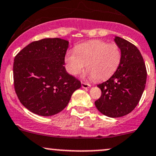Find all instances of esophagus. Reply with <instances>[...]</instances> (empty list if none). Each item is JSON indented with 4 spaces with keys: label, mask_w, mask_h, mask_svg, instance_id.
<instances>
[{
    "label": "esophagus",
    "mask_w": 156,
    "mask_h": 156,
    "mask_svg": "<svg viewBox=\"0 0 156 156\" xmlns=\"http://www.w3.org/2000/svg\"><path fill=\"white\" fill-rule=\"evenodd\" d=\"M81 85H82V87H83V89H89L90 86H91V85L89 84V83H84V82H82Z\"/></svg>",
    "instance_id": "obj_1"
}]
</instances>
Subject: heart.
<instances>
[{
	"label": "heart",
	"instance_id": "heart-1",
	"mask_svg": "<svg viewBox=\"0 0 156 156\" xmlns=\"http://www.w3.org/2000/svg\"><path fill=\"white\" fill-rule=\"evenodd\" d=\"M121 58V50L118 45L94 40L79 45L75 50L68 51L65 61L67 71L70 74H80L86 64L90 77L104 80L116 71Z\"/></svg>",
	"mask_w": 156,
	"mask_h": 156
}]
</instances>
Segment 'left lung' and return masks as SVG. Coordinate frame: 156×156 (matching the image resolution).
Instances as JSON below:
<instances>
[{
	"label": "left lung",
	"mask_w": 156,
	"mask_h": 156,
	"mask_svg": "<svg viewBox=\"0 0 156 156\" xmlns=\"http://www.w3.org/2000/svg\"><path fill=\"white\" fill-rule=\"evenodd\" d=\"M122 58L116 71L108 80L98 85L101 96L94 102L104 115L113 118L126 115L136 107L147 82V68L139 49L129 41L115 37Z\"/></svg>",
	"instance_id": "1"
}]
</instances>
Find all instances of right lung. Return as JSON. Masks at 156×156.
<instances>
[{
  "label": "right lung",
  "mask_w": 156,
  "mask_h": 156,
  "mask_svg": "<svg viewBox=\"0 0 156 156\" xmlns=\"http://www.w3.org/2000/svg\"><path fill=\"white\" fill-rule=\"evenodd\" d=\"M69 42L60 38L34 41L14 58V88L28 110L43 116L57 114L66 107L81 83L68 74L65 57Z\"/></svg>",
  "instance_id": "add662e5"
}]
</instances>
